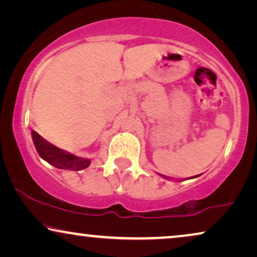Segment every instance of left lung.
<instances>
[{
	"label": "left lung",
	"instance_id": "left-lung-1",
	"mask_svg": "<svg viewBox=\"0 0 257 257\" xmlns=\"http://www.w3.org/2000/svg\"><path fill=\"white\" fill-rule=\"evenodd\" d=\"M196 177H198V175H195V177H193V178H196Z\"/></svg>",
	"mask_w": 257,
	"mask_h": 257
}]
</instances>
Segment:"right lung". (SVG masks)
<instances>
[{
	"label": "right lung",
	"instance_id": "add662e5",
	"mask_svg": "<svg viewBox=\"0 0 257 257\" xmlns=\"http://www.w3.org/2000/svg\"><path fill=\"white\" fill-rule=\"evenodd\" d=\"M31 136H33L35 147H36L42 159L48 161L49 164L59 168V170L80 171L89 167V165L91 164L90 159H82V158L73 156L71 153H68L54 146L44 138H42L37 132L33 131Z\"/></svg>",
	"mask_w": 257,
	"mask_h": 257
}]
</instances>
